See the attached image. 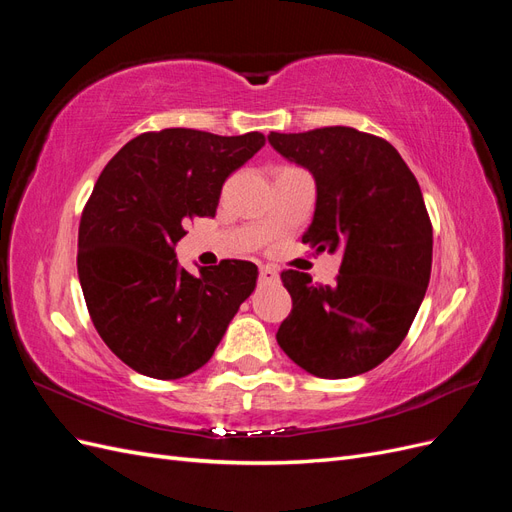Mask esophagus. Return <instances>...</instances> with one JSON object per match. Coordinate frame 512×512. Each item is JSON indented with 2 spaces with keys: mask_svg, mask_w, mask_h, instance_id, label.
Instances as JSON below:
<instances>
[{
  "mask_svg": "<svg viewBox=\"0 0 512 512\" xmlns=\"http://www.w3.org/2000/svg\"><path fill=\"white\" fill-rule=\"evenodd\" d=\"M258 277H260L262 284H273V282H277V277H280V275H277V271L273 267H260Z\"/></svg>",
  "mask_w": 512,
  "mask_h": 512,
  "instance_id": "34e87169",
  "label": "esophagus"
}]
</instances>
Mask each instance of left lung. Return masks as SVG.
<instances>
[{"instance_id": "left-lung-1", "label": "left lung", "mask_w": 512, "mask_h": 512, "mask_svg": "<svg viewBox=\"0 0 512 512\" xmlns=\"http://www.w3.org/2000/svg\"><path fill=\"white\" fill-rule=\"evenodd\" d=\"M269 143L316 181L303 243L342 256L333 286L282 271L292 312L277 344L312 376L365 374L404 342L429 284L433 230L421 188L391 143L354 128L271 132Z\"/></svg>"}]
</instances>
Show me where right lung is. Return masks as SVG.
Returning <instances> with one entry per match:
<instances>
[{"label":"right lung","instance_id":"obj_1","mask_svg":"<svg viewBox=\"0 0 512 512\" xmlns=\"http://www.w3.org/2000/svg\"><path fill=\"white\" fill-rule=\"evenodd\" d=\"M262 145L260 132H145L98 177L76 267L96 331L138 374L177 380L203 367L254 292V262L222 260L192 275L175 245L190 220L213 218L226 177Z\"/></svg>","mask_w":512,"mask_h":512}]
</instances>
